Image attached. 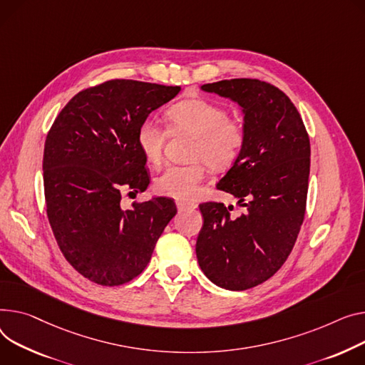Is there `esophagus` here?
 I'll use <instances>...</instances> for the list:
<instances>
[{"instance_id": "1", "label": "esophagus", "mask_w": 365, "mask_h": 365, "mask_svg": "<svg viewBox=\"0 0 365 365\" xmlns=\"http://www.w3.org/2000/svg\"><path fill=\"white\" fill-rule=\"evenodd\" d=\"M176 205H178V210H179V211H190V210H195V208H197V204H193V202H183V201H178Z\"/></svg>"}]
</instances>
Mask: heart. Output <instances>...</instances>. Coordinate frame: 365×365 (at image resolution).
I'll list each match as a JSON object with an SVG mask.
<instances>
[{"mask_svg": "<svg viewBox=\"0 0 365 365\" xmlns=\"http://www.w3.org/2000/svg\"><path fill=\"white\" fill-rule=\"evenodd\" d=\"M170 130L186 132L197 136L190 158L204 161L215 170L229 168L240 155L245 143V132L229 113L218 104L202 98L183 100L167 110ZM167 138L158 123L145 118L136 130V145L143 158L158 164ZM205 179V167L201 163L189 165H168L155 179V189L163 195L180 201L197 197Z\"/></svg>", "mask_w": 365, "mask_h": 365, "instance_id": "1", "label": "heart"}]
</instances>
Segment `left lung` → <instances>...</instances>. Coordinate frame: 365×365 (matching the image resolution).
<instances>
[{
	"instance_id": "8db88e82",
	"label": "left lung",
	"mask_w": 365,
	"mask_h": 365,
	"mask_svg": "<svg viewBox=\"0 0 365 365\" xmlns=\"http://www.w3.org/2000/svg\"><path fill=\"white\" fill-rule=\"evenodd\" d=\"M201 89L229 98L244 114V148L217 187L245 210L230 217L223 204L200 205L197 258L214 284L245 290L270 279L295 245L305 214L309 139L292 101L270 83L230 79Z\"/></svg>"
}]
</instances>
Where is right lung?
I'll list each match as a JSON object with an SVG mask.
<instances>
[{
	"label": "right lung",
	"instance_id": "obj_1",
	"mask_svg": "<svg viewBox=\"0 0 365 365\" xmlns=\"http://www.w3.org/2000/svg\"><path fill=\"white\" fill-rule=\"evenodd\" d=\"M179 92L180 86L107 81L73 96L46 136L48 220L66 259L93 283L118 286L140 274L178 212L165 197L130 210L120 201L125 190L150 185L138 126Z\"/></svg>",
	"mask_w": 365,
	"mask_h": 365
}]
</instances>
